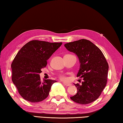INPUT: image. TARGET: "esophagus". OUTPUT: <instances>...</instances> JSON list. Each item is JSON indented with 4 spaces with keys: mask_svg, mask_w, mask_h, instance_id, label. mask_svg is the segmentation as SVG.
<instances>
[{
    "mask_svg": "<svg viewBox=\"0 0 123 123\" xmlns=\"http://www.w3.org/2000/svg\"><path fill=\"white\" fill-rule=\"evenodd\" d=\"M63 84H64V85L65 86H71V84H70V83H65V82H63Z\"/></svg>",
    "mask_w": 123,
    "mask_h": 123,
    "instance_id": "esophagus-1",
    "label": "esophagus"
}]
</instances>
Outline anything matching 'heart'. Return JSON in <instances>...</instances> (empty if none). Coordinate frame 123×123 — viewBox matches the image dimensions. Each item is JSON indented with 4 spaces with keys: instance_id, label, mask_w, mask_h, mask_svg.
<instances>
[{
    "instance_id": "obj_1",
    "label": "heart",
    "mask_w": 123,
    "mask_h": 123,
    "mask_svg": "<svg viewBox=\"0 0 123 123\" xmlns=\"http://www.w3.org/2000/svg\"><path fill=\"white\" fill-rule=\"evenodd\" d=\"M60 79H62V80H65L66 79V77H65V76H64V75H60Z\"/></svg>"
}]
</instances>
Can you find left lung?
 <instances>
[{
	"label": "left lung",
	"instance_id": "1",
	"mask_svg": "<svg viewBox=\"0 0 123 123\" xmlns=\"http://www.w3.org/2000/svg\"><path fill=\"white\" fill-rule=\"evenodd\" d=\"M64 46L77 55L80 68L77 77L83 80L80 84H74L77 88V92L70 98L82 105L91 103L99 97L107 84V60L101 50L88 40L71 42L65 43Z\"/></svg>",
	"mask_w": 123,
	"mask_h": 123
}]
</instances>
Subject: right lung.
Segmentation results:
<instances>
[{
	"label": "right lung",
	"instance_id": "obj_1",
	"mask_svg": "<svg viewBox=\"0 0 123 123\" xmlns=\"http://www.w3.org/2000/svg\"><path fill=\"white\" fill-rule=\"evenodd\" d=\"M62 43L32 40L24 45L11 64L12 80L19 94L27 101L39 102L49 95L51 86L57 81L43 80L40 74L47 65V60Z\"/></svg>",
	"mask_w": 123,
	"mask_h": 123
}]
</instances>
